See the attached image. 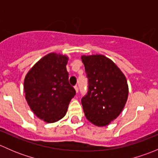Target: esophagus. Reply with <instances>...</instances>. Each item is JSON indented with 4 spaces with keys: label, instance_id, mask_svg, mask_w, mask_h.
<instances>
[{
    "label": "esophagus",
    "instance_id": "obj_1",
    "mask_svg": "<svg viewBox=\"0 0 158 158\" xmlns=\"http://www.w3.org/2000/svg\"><path fill=\"white\" fill-rule=\"evenodd\" d=\"M74 89H75V90H76V93H78V92H79V88H78L77 85H76V86L74 87Z\"/></svg>",
    "mask_w": 158,
    "mask_h": 158
}]
</instances>
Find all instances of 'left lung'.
Instances as JSON below:
<instances>
[{
	"label": "left lung",
	"mask_w": 158,
	"mask_h": 158,
	"mask_svg": "<svg viewBox=\"0 0 158 158\" xmlns=\"http://www.w3.org/2000/svg\"><path fill=\"white\" fill-rule=\"evenodd\" d=\"M89 79V91L82 105L86 118L98 127L106 126L120 114L128 97L124 73L104 55L81 56Z\"/></svg>",
	"instance_id": "left-lung-1"
}]
</instances>
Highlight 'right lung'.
Returning a JSON list of instances; mask_svg holds the SVG:
<instances>
[{"label": "right lung", "instance_id": "right-lung-1", "mask_svg": "<svg viewBox=\"0 0 158 158\" xmlns=\"http://www.w3.org/2000/svg\"><path fill=\"white\" fill-rule=\"evenodd\" d=\"M68 60L66 56L50 52L41 58L25 76L23 90L28 106L36 116L47 123L63 118L76 95L69 82Z\"/></svg>", "mask_w": 158, "mask_h": 158}]
</instances>
